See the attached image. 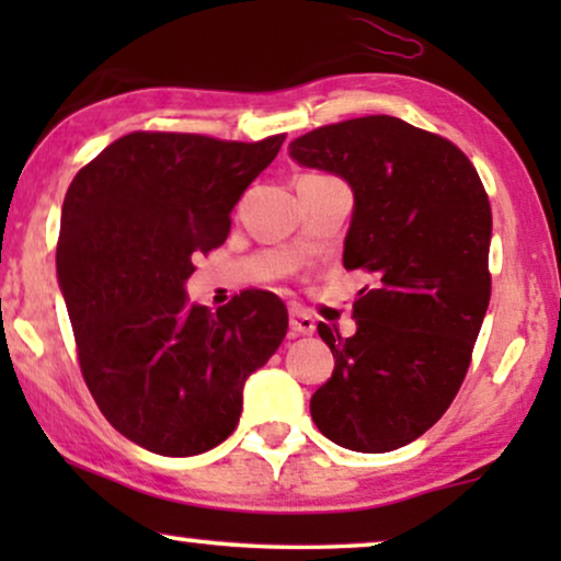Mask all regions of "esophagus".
Wrapping results in <instances>:
<instances>
[{
	"label": "esophagus",
	"mask_w": 561,
	"mask_h": 561,
	"mask_svg": "<svg viewBox=\"0 0 561 561\" xmlns=\"http://www.w3.org/2000/svg\"><path fill=\"white\" fill-rule=\"evenodd\" d=\"M288 327H290V334H294V336H309V334L317 332V324H313V319L301 309H290Z\"/></svg>",
	"instance_id": "obj_1"
}]
</instances>
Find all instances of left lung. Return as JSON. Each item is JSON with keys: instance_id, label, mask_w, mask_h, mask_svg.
<instances>
[{"instance_id": "1", "label": "left lung", "mask_w": 561, "mask_h": 561, "mask_svg": "<svg viewBox=\"0 0 561 561\" xmlns=\"http://www.w3.org/2000/svg\"><path fill=\"white\" fill-rule=\"evenodd\" d=\"M288 156L347 181L344 267L375 273L355 334L319 324L334 373L311 419L344 449H398L444 416L470 367L490 301L488 194L462 150L388 114L313 129Z\"/></svg>"}]
</instances>
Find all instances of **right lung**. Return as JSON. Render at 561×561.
<instances>
[{
	"label": "right lung",
	"mask_w": 561,
	"mask_h": 561,
	"mask_svg": "<svg viewBox=\"0 0 561 561\" xmlns=\"http://www.w3.org/2000/svg\"><path fill=\"white\" fill-rule=\"evenodd\" d=\"M283 140L133 133L68 186L56 271L83 380L106 421L156 455L225 442L244 380L286 336V306L267 290L217 313L186 294L194 257L225 244L234 204Z\"/></svg>",
	"instance_id": "1"
}]
</instances>
